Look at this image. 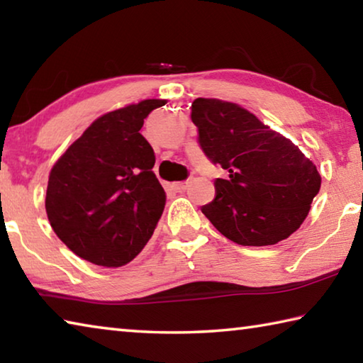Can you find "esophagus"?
<instances>
[{
  "label": "esophagus",
  "instance_id": "1",
  "mask_svg": "<svg viewBox=\"0 0 363 363\" xmlns=\"http://www.w3.org/2000/svg\"><path fill=\"white\" fill-rule=\"evenodd\" d=\"M189 184H190V179L182 181V182H174L173 187L177 190V192H182V190H186L189 187Z\"/></svg>",
  "mask_w": 363,
  "mask_h": 363
}]
</instances>
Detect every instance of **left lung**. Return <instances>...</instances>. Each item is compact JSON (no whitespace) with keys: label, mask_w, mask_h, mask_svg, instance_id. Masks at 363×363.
<instances>
[{"label":"left lung","mask_w":363,"mask_h":363,"mask_svg":"<svg viewBox=\"0 0 363 363\" xmlns=\"http://www.w3.org/2000/svg\"><path fill=\"white\" fill-rule=\"evenodd\" d=\"M190 116L201 150L229 173L201 206L211 224L243 247L275 245L296 232L320 190L315 164L237 104L199 97Z\"/></svg>","instance_id":"obj_1"}]
</instances>
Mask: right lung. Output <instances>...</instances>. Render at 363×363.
Instances as JSON below:
<instances>
[{
	"instance_id": "right-lung-1",
	"label": "right lung",
	"mask_w": 363,
	"mask_h": 363,
	"mask_svg": "<svg viewBox=\"0 0 363 363\" xmlns=\"http://www.w3.org/2000/svg\"><path fill=\"white\" fill-rule=\"evenodd\" d=\"M164 104L147 99L99 116L49 173L48 219L83 259L120 267L150 240L167 194L152 171L155 153L139 131Z\"/></svg>"
}]
</instances>
